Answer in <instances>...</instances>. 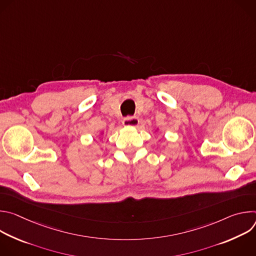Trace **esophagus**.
<instances>
[{
    "instance_id": "1",
    "label": "esophagus",
    "mask_w": 256,
    "mask_h": 256,
    "mask_svg": "<svg viewBox=\"0 0 256 256\" xmlns=\"http://www.w3.org/2000/svg\"><path fill=\"white\" fill-rule=\"evenodd\" d=\"M124 124L128 126H136L138 124V120L136 116H126L124 120Z\"/></svg>"
}]
</instances>
